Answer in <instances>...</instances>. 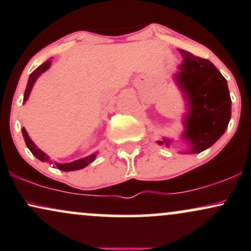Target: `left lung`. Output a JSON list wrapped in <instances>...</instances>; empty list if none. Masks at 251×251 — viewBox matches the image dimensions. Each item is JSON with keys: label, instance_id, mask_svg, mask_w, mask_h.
Returning a JSON list of instances; mask_svg holds the SVG:
<instances>
[{"label": "left lung", "instance_id": "1", "mask_svg": "<svg viewBox=\"0 0 251 251\" xmlns=\"http://www.w3.org/2000/svg\"><path fill=\"white\" fill-rule=\"evenodd\" d=\"M184 57L180 72L176 76L178 85L189 100L184 138L190 143V153L204 151L217 142L226 132L231 116V99L226 77L212 62L179 50ZM170 146L164 138L158 142Z\"/></svg>", "mask_w": 251, "mask_h": 251}]
</instances>
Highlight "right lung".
<instances>
[{
	"label": "right lung",
	"instance_id": "add662e5",
	"mask_svg": "<svg viewBox=\"0 0 251 251\" xmlns=\"http://www.w3.org/2000/svg\"><path fill=\"white\" fill-rule=\"evenodd\" d=\"M50 60H47V61L43 63V65L40 66V67H37L36 70L30 74L29 79H28L27 88H25V92L24 101H25V100L28 99V97H29L31 87H33L34 82H35V80L37 79V76H39L40 74L43 73V72L47 70V68L50 67ZM22 134H24L25 142V145H27V148L30 150L31 153L35 155L37 159H40V160H41V162L50 163L53 166H56V168L59 169V170H62V171H75V170H80V169L86 168V166L89 165V164L93 162V160L96 159V157H97V154H91V155H88V157L82 158V159H77V160H75V162H72V163H68V164H57V163H54L53 160H51L50 158L45 153V152H42L41 150L37 148L35 144L31 142L30 138L28 137L27 131H25V128H22Z\"/></svg>",
	"mask_w": 251,
	"mask_h": 251
}]
</instances>
